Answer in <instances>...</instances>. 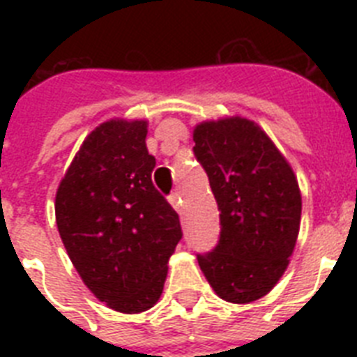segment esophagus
I'll use <instances>...</instances> for the list:
<instances>
[{"label":"esophagus","mask_w":357,"mask_h":357,"mask_svg":"<svg viewBox=\"0 0 357 357\" xmlns=\"http://www.w3.org/2000/svg\"><path fill=\"white\" fill-rule=\"evenodd\" d=\"M169 204H172V206L178 211V214H184V206H182V198H181V193H178V191H175V193L169 195Z\"/></svg>","instance_id":"esophagus-1"}]
</instances>
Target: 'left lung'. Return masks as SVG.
Instances as JSON below:
<instances>
[{"instance_id":"1","label":"left lung","mask_w":357,"mask_h":357,"mask_svg":"<svg viewBox=\"0 0 357 357\" xmlns=\"http://www.w3.org/2000/svg\"><path fill=\"white\" fill-rule=\"evenodd\" d=\"M193 141L222 225L216 247L197 254L198 264L223 301H257L282 277L295 248L302 213L295 173L250 119L200 123Z\"/></svg>"}]
</instances>
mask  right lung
<instances>
[{"instance_id":"add662e5","label":"right lung","mask_w":357,"mask_h":357,"mask_svg":"<svg viewBox=\"0 0 357 357\" xmlns=\"http://www.w3.org/2000/svg\"><path fill=\"white\" fill-rule=\"evenodd\" d=\"M146 121L110 119L87 135L55 198L56 227L85 286L109 307L159 301L182 239L178 214L151 182Z\"/></svg>"}]
</instances>
